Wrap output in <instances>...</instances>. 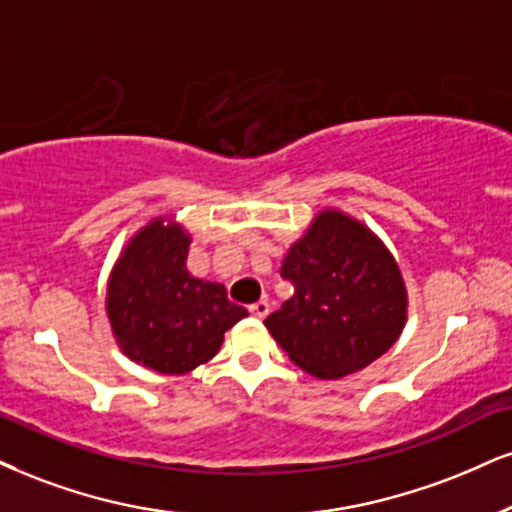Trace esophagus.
I'll use <instances>...</instances> for the list:
<instances>
[{
    "instance_id": "obj_1",
    "label": "esophagus",
    "mask_w": 512,
    "mask_h": 512,
    "mask_svg": "<svg viewBox=\"0 0 512 512\" xmlns=\"http://www.w3.org/2000/svg\"><path fill=\"white\" fill-rule=\"evenodd\" d=\"M268 311H270V306H268V301H266V299L256 301V304H251V306H249V313L254 315V318H258V320L266 318Z\"/></svg>"
}]
</instances>
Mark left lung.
<instances>
[{
  "mask_svg": "<svg viewBox=\"0 0 512 512\" xmlns=\"http://www.w3.org/2000/svg\"><path fill=\"white\" fill-rule=\"evenodd\" d=\"M282 277L294 296L266 318L287 356L320 380H339L387 353L406 325L408 294L382 239L325 208L289 246Z\"/></svg>",
  "mask_w": 512,
  "mask_h": 512,
  "instance_id": "8db88e82",
  "label": "left lung"
}]
</instances>
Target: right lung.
I'll use <instances>...</instances> for the list:
<instances>
[{"mask_svg": "<svg viewBox=\"0 0 512 512\" xmlns=\"http://www.w3.org/2000/svg\"><path fill=\"white\" fill-rule=\"evenodd\" d=\"M189 235L154 218L123 249L106 287V315L130 361L161 375H185L208 363L225 332L246 318L218 282L187 270Z\"/></svg>", "mask_w": 512, "mask_h": 512, "instance_id": "add662e5", "label": "right lung"}]
</instances>
